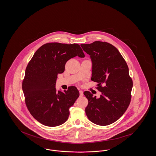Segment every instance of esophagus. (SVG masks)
Wrapping results in <instances>:
<instances>
[{"mask_svg":"<svg viewBox=\"0 0 156 156\" xmlns=\"http://www.w3.org/2000/svg\"><path fill=\"white\" fill-rule=\"evenodd\" d=\"M80 95L81 97H82L83 95V91L82 90H80Z\"/></svg>","mask_w":156,"mask_h":156,"instance_id":"obj_1","label":"esophagus"}]
</instances>
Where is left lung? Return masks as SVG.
<instances>
[{
	"mask_svg": "<svg viewBox=\"0 0 156 156\" xmlns=\"http://www.w3.org/2000/svg\"><path fill=\"white\" fill-rule=\"evenodd\" d=\"M81 46L92 61L91 80L98 83L97 89L102 93L97 98L89 91L83 92L88 100L86 115L96 125H111L123 115L130 102L133 81L129 68L118 50L108 43L97 41Z\"/></svg>",
	"mask_w": 156,
	"mask_h": 156,
	"instance_id": "obj_1",
	"label": "left lung"
}]
</instances>
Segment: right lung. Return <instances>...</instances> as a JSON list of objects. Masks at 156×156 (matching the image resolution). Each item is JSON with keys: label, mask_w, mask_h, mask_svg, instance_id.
Segmentation results:
<instances>
[{"label": "right lung", "mask_w": 156, "mask_h": 156, "mask_svg": "<svg viewBox=\"0 0 156 156\" xmlns=\"http://www.w3.org/2000/svg\"><path fill=\"white\" fill-rule=\"evenodd\" d=\"M76 56L85 57L78 44L50 43L43 45L26 67L22 89L26 106L34 119L45 126H58L65 123L69 108L80 96L74 86L58 90V74L64 73L67 61Z\"/></svg>", "instance_id": "obj_1"}]
</instances>
